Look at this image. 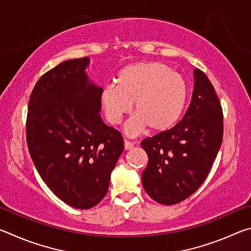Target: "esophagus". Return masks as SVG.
<instances>
[{"mask_svg":"<svg viewBox=\"0 0 251 251\" xmlns=\"http://www.w3.org/2000/svg\"><path fill=\"white\" fill-rule=\"evenodd\" d=\"M124 147H125V150L126 151H128V150H131V148L134 147V144L131 143V142H129V141H124Z\"/></svg>","mask_w":251,"mask_h":251,"instance_id":"obj_1","label":"esophagus"}]
</instances>
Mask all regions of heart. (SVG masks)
<instances>
[{"label": "heart", "instance_id": "heart-1", "mask_svg": "<svg viewBox=\"0 0 251 251\" xmlns=\"http://www.w3.org/2000/svg\"><path fill=\"white\" fill-rule=\"evenodd\" d=\"M188 87L181 75L159 62H138L120 71L115 85L103 88L100 101L110 124H120L134 103L135 115L125 130L136 136L147 127L154 133L171 129L184 112Z\"/></svg>", "mask_w": 251, "mask_h": 251}]
</instances>
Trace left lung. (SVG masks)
<instances>
[{"label": "left lung", "instance_id": "left-lung-1", "mask_svg": "<svg viewBox=\"0 0 251 251\" xmlns=\"http://www.w3.org/2000/svg\"><path fill=\"white\" fill-rule=\"evenodd\" d=\"M192 101L172 129L142 141L148 164L143 187L155 201L175 205L201 186L222 146L223 109L206 74L194 70Z\"/></svg>", "mask_w": 251, "mask_h": 251}]
</instances>
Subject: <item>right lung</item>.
Here are the masks:
<instances>
[{
    "instance_id": "add662e5",
    "label": "right lung",
    "mask_w": 251,
    "mask_h": 251,
    "mask_svg": "<svg viewBox=\"0 0 251 251\" xmlns=\"http://www.w3.org/2000/svg\"><path fill=\"white\" fill-rule=\"evenodd\" d=\"M90 58L62 62L42 76L29 96L26 142L42 179L77 209L107 194L110 173L124 151L121 133L100 117L101 87L88 78Z\"/></svg>"
}]
</instances>
